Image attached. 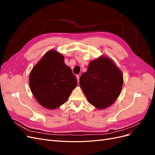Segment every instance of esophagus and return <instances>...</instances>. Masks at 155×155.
<instances>
[{
    "label": "esophagus",
    "mask_w": 155,
    "mask_h": 155,
    "mask_svg": "<svg viewBox=\"0 0 155 155\" xmlns=\"http://www.w3.org/2000/svg\"><path fill=\"white\" fill-rule=\"evenodd\" d=\"M76 78H77V79H78V82L79 83V76H77Z\"/></svg>",
    "instance_id": "34e87169"
}]
</instances>
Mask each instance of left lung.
I'll list each match as a JSON object with an SVG mask.
<instances>
[{
    "label": "left lung",
    "instance_id": "left-lung-1",
    "mask_svg": "<svg viewBox=\"0 0 155 155\" xmlns=\"http://www.w3.org/2000/svg\"><path fill=\"white\" fill-rule=\"evenodd\" d=\"M123 83L121 70L110 58L104 55L91 61L87 71L79 79L88 101L100 110L114 104L120 94Z\"/></svg>",
    "mask_w": 155,
    "mask_h": 155
}]
</instances>
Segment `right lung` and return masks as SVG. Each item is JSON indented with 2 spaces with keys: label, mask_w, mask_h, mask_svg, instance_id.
Wrapping results in <instances>:
<instances>
[{
  "label": "right lung",
  "mask_w": 155,
  "mask_h": 155,
  "mask_svg": "<svg viewBox=\"0 0 155 155\" xmlns=\"http://www.w3.org/2000/svg\"><path fill=\"white\" fill-rule=\"evenodd\" d=\"M77 84L72 70L64 63V56L55 50L42 57L29 76L32 94L41 106L50 110L66 103Z\"/></svg>",
  "instance_id": "1"
}]
</instances>
